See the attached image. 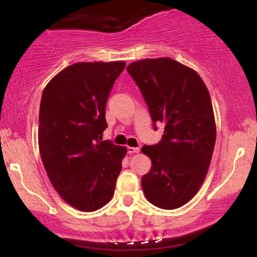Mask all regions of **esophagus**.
<instances>
[{"mask_svg": "<svg viewBox=\"0 0 257 257\" xmlns=\"http://www.w3.org/2000/svg\"><path fill=\"white\" fill-rule=\"evenodd\" d=\"M139 149L138 147H132V146H127V153L132 154V153H138Z\"/></svg>", "mask_w": 257, "mask_h": 257, "instance_id": "34e87169", "label": "esophagus"}]
</instances>
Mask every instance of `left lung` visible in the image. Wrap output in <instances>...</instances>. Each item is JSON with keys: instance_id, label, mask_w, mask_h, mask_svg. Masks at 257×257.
I'll use <instances>...</instances> for the list:
<instances>
[{"instance_id": "8db88e82", "label": "left lung", "mask_w": 257, "mask_h": 257, "mask_svg": "<svg viewBox=\"0 0 257 257\" xmlns=\"http://www.w3.org/2000/svg\"><path fill=\"white\" fill-rule=\"evenodd\" d=\"M126 70L142 91L154 130L164 125L160 142L142 147L152 161L143 191L159 208H179L199 191L212 160L216 127L209 92L194 70L167 57L131 63Z\"/></svg>"}]
</instances>
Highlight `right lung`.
I'll return each instance as SVG.
<instances>
[{"instance_id":"obj_1","label":"right lung","mask_w":257,"mask_h":257,"mask_svg":"<svg viewBox=\"0 0 257 257\" xmlns=\"http://www.w3.org/2000/svg\"><path fill=\"white\" fill-rule=\"evenodd\" d=\"M124 62L76 63L42 94L38 146L52 186L69 205L93 212L110 201L126 147L103 140L105 107Z\"/></svg>"}]
</instances>
